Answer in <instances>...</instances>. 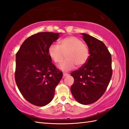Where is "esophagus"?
I'll list each match as a JSON object with an SVG mask.
<instances>
[{
  "instance_id": "esophagus-1",
  "label": "esophagus",
  "mask_w": 129,
  "mask_h": 129,
  "mask_svg": "<svg viewBox=\"0 0 129 129\" xmlns=\"http://www.w3.org/2000/svg\"><path fill=\"white\" fill-rule=\"evenodd\" d=\"M69 75V74H68V73H63V76L64 77H66V76H68Z\"/></svg>"
}]
</instances>
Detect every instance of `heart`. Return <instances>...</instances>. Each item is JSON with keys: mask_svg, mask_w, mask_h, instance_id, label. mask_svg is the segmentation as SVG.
Here are the masks:
<instances>
[{"mask_svg": "<svg viewBox=\"0 0 129 129\" xmlns=\"http://www.w3.org/2000/svg\"><path fill=\"white\" fill-rule=\"evenodd\" d=\"M48 54L55 63L60 64L65 58L67 59L60 66L63 71L73 69L76 65L81 67L85 65L89 56L88 47L82 41L74 36H68L59 42V45L52 44L48 48Z\"/></svg>", "mask_w": 129, "mask_h": 129, "instance_id": "b5f03b06", "label": "heart"}]
</instances>
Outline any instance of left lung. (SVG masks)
Masks as SVG:
<instances>
[{
  "label": "left lung",
  "mask_w": 129,
  "mask_h": 129,
  "mask_svg": "<svg viewBox=\"0 0 129 129\" xmlns=\"http://www.w3.org/2000/svg\"><path fill=\"white\" fill-rule=\"evenodd\" d=\"M89 50L86 63L72 72L74 82L71 92L79 103L87 105L98 101L105 92L112 76V57L102 42L82 34Z\"/></svg>",
  "instance_id": "1"
}]
</instances>
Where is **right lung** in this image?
Masks as SVG:
<instances>
[{
  "label": "right lung",
  "instance_id": "right-lung-1",
  "mask_svg": "<svg viewBox=\"0 0 129 129\" xmlns=\"http://www.w3.org/2000/svg\"><path fill=\"white\" fill-rule=\"evenodd\" d=\"M60 34L40 32L23 42L16 55L15 79L21 93L28 102L43 107L49 103L62 73L52 62L48 48Z\"/></svg>",
  "mask_w": 129,
  "mask_h": 129
}]
</instances>
